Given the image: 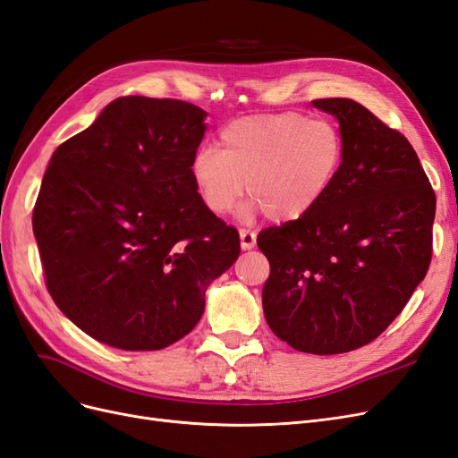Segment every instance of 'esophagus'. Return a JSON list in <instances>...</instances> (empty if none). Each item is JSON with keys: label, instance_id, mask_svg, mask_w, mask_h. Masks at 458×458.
Returning <instances> with one entry per match:
<instances>
[{"label": "esophagus", "instance_id": "obj_1", "mask_svg": "<svg viewBox=\"0 0 458 458\" xmlns=\"http://www.w3.org/2000/svg\"><path fill=\"white\" fill-rule=\"evenodd\" d=\"M240 240H242V249L249 250V249H253L255 243H257V233L253 230L242 228L240 230Z\"/></svg>", "mask_w": 458, "mask_h": 458}]
</instances>
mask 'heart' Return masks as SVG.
Returning a JSON list of instances; mask_svg holds the SVG:
<instances>
[{"label":"heart","instance_id":"1","mask_svg":"<svg viewBox=\"0 0 458 458\" xmlns=\"http://www.w3.org/2000/svg\"><path fill=\"white\" fill-rule=\"evenodd\" d=\"M223 150L201 146L191 176L215 215L228 213L247 194L245 218L264 211L274 223L306 216L326 198L344 157L343 132L329 120L301 112L257 114L220 131Z\"/></svg>","mask_w":458,"mask_h":458}]
</instances>
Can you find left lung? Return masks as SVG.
Listing matches in <instances>:
<instances>
[{
	"label": "left lung",
	"mask_w": 458,
	"mask_h": 458,
	"mask_svg": "<svg viewBox=\"0 0 458 458\" xmlns=\"http://www.w3.org/2000/svg\"><path fill=\"white\" fill-rule=\"evenodd\" d=\"M335 115L344 157L306 216L262 230L270 262L262 308L299 352L361 348L400 316L432 260L436 194L400 131L350 98H318Z\"/></svg>",
	"instance_id": "1"
}]
</instances>
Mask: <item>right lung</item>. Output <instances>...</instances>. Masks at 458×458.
I'll return each mask as SVG.
<instances>
[{"instance_id":"right-lung-1","label":"right lung","mask_w":458,"mask_h":458,"mask_svg":"<svg viewBox=\"0 0 458 458\" xmlns=\"http://www.w3.org/2000/svg\"><path fill=\"white\" fill-rule=\"evenodd\" d=\"M205 115L184 100L120 97L49 161L32 216L47 291L98 343L181 341L240 257L238 230L191 176Z\"/></svg>"}]
</instances>
